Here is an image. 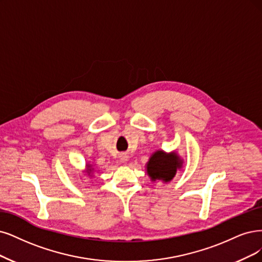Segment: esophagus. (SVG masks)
Returning <instances> with one entry per match:
<instances>
[{"mask_svg":"<svg viewBox=\"0 0 262 262\" xmlns=\"http://www.w3.org/2000/svg\"><path fill=\"white\" fill-rule=\"evenodd\" d=\"M120 159H121V162H123V163H125V162H127V161H128V157L126 156V154H122Z\"/></svg>","mask_w":262,"mask_h":262,"instance_id":"obj_1","label":"esophagus"}]
</instances>
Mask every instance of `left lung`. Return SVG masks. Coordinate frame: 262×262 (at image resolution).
Segmentation results:
<instances>
[{
  "instance_id": "left-lung-1",
  "label": "left lung",
  "mask_w": 262,
  "mask_h": 262,
  "mask_svg": "<svg viewBox=\"0 0 262 262\" xmlns=\"http://www.w3.org/2000/svg\"><path fill=\"white\" fill-rule=\"evenodd\" d=\"M180 166L181 161L176 153L167 154L163 151H157L148 162L147 172L152 180L170 181Z\"/></svg>"
}]
</instances>
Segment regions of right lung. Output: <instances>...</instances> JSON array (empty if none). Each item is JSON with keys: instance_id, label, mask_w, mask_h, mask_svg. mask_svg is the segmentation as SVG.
I'll return each instance as SVG.
<instances>
[{"instance_id": "right-lung-1", "label": "right lung", "mask_w": 262, "mask_h": 262, "mask_svg": "<svg viewBox=\"0 0 262 262\" xmlns=\"http://www.w3.org/2000/svg\"><path fill=\"white\" fill-rule=\"evenodd\" d=\"M92 170H93V169H92V168H90V166H89V171H90V173L92 172Z\"/></svg>"}]
</instances>
